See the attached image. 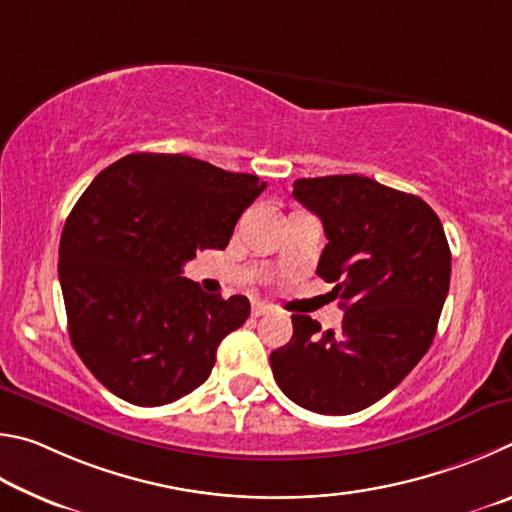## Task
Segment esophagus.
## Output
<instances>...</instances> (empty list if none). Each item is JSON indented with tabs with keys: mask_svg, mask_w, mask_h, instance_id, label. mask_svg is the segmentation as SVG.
<instances>
[{
	"mask_svg": "<svg viewBox=\"0 0 512 512\" xmlns=\"http://www.w3.org/2000/svg\"><path fill=\"white\" fill-rule=\"evenodd\" d=\"M272 312V308L267 306V303H258V301H254L251 303V315L254 317H263V315H270Z\"/></svg>",
	"mask_w": 512,
	"mask_h": 512,
	"instance_id": "obj_1",
	"label": "esophagus"
}]
</instances>
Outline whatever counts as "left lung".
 Masks as SVG:
<instances>
[{"mask_svg": "<svg viewBox=\"0 0 512 512\" xmlns=\"http://www.w3.org/2000/svg\"><path fill=\"white\" fill-rule=\"evenodd\" d=\"M324 224L317 274L335 283L342 328L294 315L292 339L270 355L274 380L299 407L346 416L371 407L427 353L450 290L452 254L432 206L362 175L294 182Z\"/></svg>", "mask_w": 512, "mask_h": 512, "instance_id": "1", "label": "left lung"}]
</instances>
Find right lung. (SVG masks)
<instances>
[{"label": "right lung", "instance_id": "right-lung-1", "mask_svg": "<svg viewBox=\"0 0 512 512\" xmlns=\"http://www.w3.org/2000/svg\"><path fill=\"white\" fill-rule=\"evenodd\" d=\"M265 186L186 155L134 152L80 195L60 236V288L71 344L114 396L159 407L209 378L249 301L206 294L184 263L227 247Z\"/></svg>", "mask_w": 512, "mask_h": 512}]
</instances>
